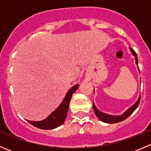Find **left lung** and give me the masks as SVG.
Instances as JSON below:
<instances>
[{
	"label": "left lung",
	"instance_id": "left-lung-1",
	"mask_svg": "<svg viewBox=\"0 0 151 151\" xmlns=\"http://www.w3.org/2000/svg\"><path fill=\"white\" fill-rule=\"evenodd\" d=\"M130 50L131 52H132V53H133V56H135V59H136V63L138 65L137 54H136V53L135 52V50H133L132 48H130ZM139 103H140V97L139 98L138 101L135 103V104H133V106H131L130 108H129V109H128L123 114V115H120V116H114V115H108V114L104 113V112L98 110L94 104H93V109H94V111H95V115H97V117L99 118L101 122H105V123H109V124H115V123H118V122H122V121L125 120L126 118H127L131 114L134 112L135 109L138 107Z\"/></svg>",
	"mask_w": 151,
	"mask_h": 151
}]
</instances>
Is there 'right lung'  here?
<instances>
[{
	"label": "right lung",
	"mask_w": 151,
	"mask_h": 151,
	"mask_svg": "<svg viewBox=\"0 0 151 151\" xmlns=\"http://www.w3.org/2000/svg\"><path fill=\"white\" fill-rule=\"evenodd\" d=\"M78 84H76L71 89H69L63 101L59 106V107L56 110L53 111L45 120L40 121V122L28 121V122L34 127H36L42 129H54V128L58 127L60 125L63 124L64 123L65 120L66 116H67L69 104H70L71 97H72L73 94L75 92L76 90L78 88Z\"/></svg>",
	"instance_id": "add662e5"
}]
</instances>
